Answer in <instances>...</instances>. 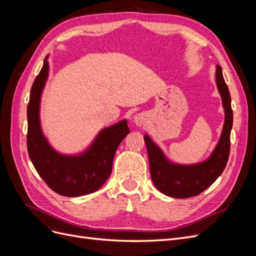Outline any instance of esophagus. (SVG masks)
<instances>
[{
	"mask_svg": "<svg viewBox=\"0 0 256 256\" xmlns=\"http://www.w3.org/2000/svg\"><path fill=\"white\" fill-rule=\"evenodd\" d=\"M134 120L138 126H142L144 122H146V115L144 113H138L134 118Z\"/></svg>",
	"mask_w": 256,
	"mask_h": 256,
	"instance_id": "esophagus-1",
	"label": "esophagus"
}]
</instances>
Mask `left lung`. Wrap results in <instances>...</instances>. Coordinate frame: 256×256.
<instances>
[{
	"label": "left lung",
	"instance_id": "obj_1",
	"mask_svg": "<svg viewBox=\"0 0 256 256\" xmlns=\"http://www.w3.org/2000/svg\"><path fill=\"white\" fill-rule=\"evenodd\" d=\"M216 86L222 97L226 112V122L218 145L206 161L193 166H178L168 162L164 152L148 136H144L148 152L150 176L156 188L166 196L187 198L202 193L212 186L226 168L230 156V130L233 126V110L230 106V95L224 81L222 68L216 65Z\"/></svg>",
	"mask_w": 256,
	"mask_h": 256
}]
</instances>
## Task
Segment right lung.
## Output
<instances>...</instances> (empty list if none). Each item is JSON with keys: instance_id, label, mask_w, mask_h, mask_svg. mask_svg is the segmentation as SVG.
Here are the masks:
<instances>
[{"instance_id": "add662e5", "label": "right lung", "mask_w": 256, "mask_h": 256, "mask_svg": "<svg viewBox=\"0 0 256 256\" xmlns=\"http://www.w3.org/2000/svg\"><path fill=\"white\" fill-rule=\"evenodd\" d=\"M48 74L49 65L44 60L30 88L28 104L26 144L30 159L54 192L69 198L90 194L102 187L111 175L115 152L130 132L127 122L104 129L81 156H63L54 152L44 138L40 124V95Z\"/></svg>"}]
</instances>
